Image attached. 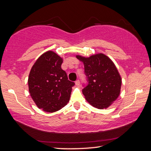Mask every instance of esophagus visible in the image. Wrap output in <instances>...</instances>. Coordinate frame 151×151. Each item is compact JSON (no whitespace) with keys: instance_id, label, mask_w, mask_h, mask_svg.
Returning <instances> with one entry per match:
<instances>
[{"instance_id":"34e87169","label":"esophagus","mask_w":151,"mask_h":151,"mask_svg":"<svg viewBox=\"0 0 151 151\" xmlns=\"http://www.w3.org/2000/svg\"><path fill=\"white\" fill-rule=\"evenodd\" d=\"M75 84H76V85H80V81H79L78 79V80H76V81H75Z\"/></svg>"}]
</instances>
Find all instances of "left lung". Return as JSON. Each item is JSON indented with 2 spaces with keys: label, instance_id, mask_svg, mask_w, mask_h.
I'll use <instances>...</instances> for the list:
<instances>
[{
  "label": "left lung",
  "instance_id": "left-lung-1",
  "mask_svg": "<svg viewBox=\"0 0 151 151\" xmlns=\"http://www.w3.org/2000/svg\"><path fill=\"white\" fill-rule=\"evenodd\" d=\"M83 61L88 83L83 85V93L89 103L96 108H107L118 98L121 78L114 64L103 54L88 58L76 56Z\"/></svg>",
  "mask_w": 151,
  "mask_h": 151
}]
</instances>
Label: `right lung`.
Here are the masks:
<instances>
[{
    "instance_id": "obj_1",
    "label": "right lung",
    "mask_w": 151,
    "mask_h": 151,
    "mask_svg": "<svg viewBox=\"0 0 151 151\" xmlns=\"http://www.w3.org/2000/svg\"><path fill=\"white\" fill-rule=\"evenodd\" d=\"M62 63L59 56L47 51L30 70L28 80L30 96L37 106L46 112L57 111L69 101L75 83L68 79Z\"/></svg>"
}]
</instances>
